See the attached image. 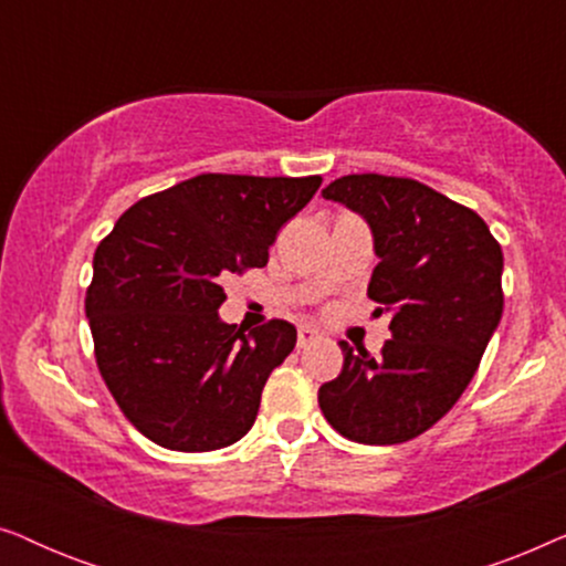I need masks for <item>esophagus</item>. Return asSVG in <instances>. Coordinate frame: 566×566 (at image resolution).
Instances as JSON below:
<instances>
[{"instance_id":"obj_1","label":"esophagus","mask_w":566,"mask_h":566,"mask_svg":"<svg viewBox=\"0 0 566 566\" xmlns=\"http://www.w3.org/2000/svg\"><path fill=\"white\" fill-rule=\"evenodd\" d=\"M319 337L322 335L314 327H298V339H296V343H298V347H308L312 343H316V339H319Z\"/></svg>"}]
</instances>
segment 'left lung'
<instances>
[{
  "instance_id": "obj_1",
  "label": "left lung",
  "mask_w": 566,
  "mask_h": 566,
  "mask_svg": "<svg viewBox=\"0 0 566 566\" xmlns=\"http://www.w3.org/2000/svg\"><path fill=\"white\" fill-rule=\"evenodd\" d=\"M322 196L368 221V298L374 316H391V339L378 355L343 339V370L322 384L319 407L347 440L405 443L474 378L502 316V250L482 216L409 177L345 175Z\"/></svg>"
}]
</instances>
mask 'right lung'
I'll list each match as a JSON object with an SVG mask.
<instances>
[{
    "label": "right lung",
    "mask_w": 566,
    "mask_h": 566,
    "mask_svg": "<svg viewBox=\"0 0 566 566\" xmlns=\"http://www.w3.org/2000/svg\"><path fill=\"white\" fill-rule=\"evenodd\" d=\"M322 177L198 175L138 200L95 250L84 298L97 368L128 422L161 448L219 451L254 424L296 327L221 322V281L268 250Z\"/></svg>",
    "instance_id": "1"
}]
</instances>
